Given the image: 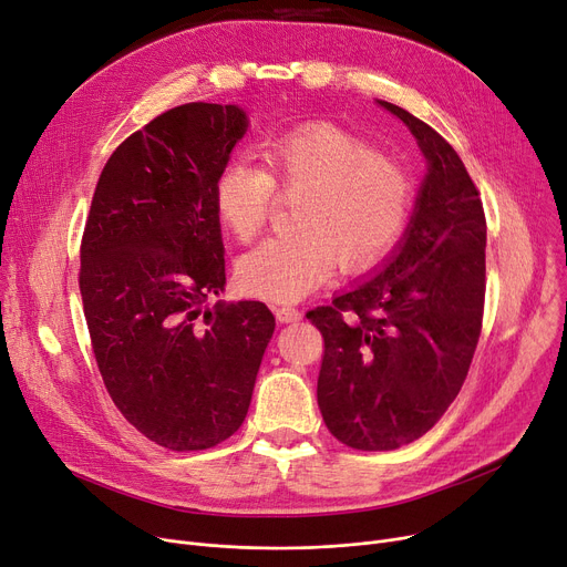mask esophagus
<instances>
[{
  "label": "esophagus",
  "instance_id": "1",
  "mask_svg": "<svg viewBox=\"0 0 567 567\" xmlns=\"http://www.w3.org/2000/svg\"><path fill=\"white\" fill-rule=\"evenodd\" d=\"M276 317H278V321L289 323V321H299L303 317V312L299 308H293V306H278Z\"/></svg>",
  "mask_w": 567,
  "mask_h": 567
}]
</instances>
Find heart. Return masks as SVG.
<instances>
[{
	"label": "heart",
	"instance_id": "obj_1",
	"mask_svg": "<svg viewBox=\"0 0 567 567\" xmlns=\"http://www.w3.org/2000/svg\"><path fill=\"white\" fill-rule=\"evenodd\" d=\"M278 197H296L293 234L274 236L236 264V280L271 303L299 301L338 264L361 271L400 238L413 197L409 169L336 126H306L266 140L259 167L229 161L214 182V212L236 241L266 225Z\"/></svg>",
	"mask_w": 567,
	"mask_h": 567
}]
</instances>
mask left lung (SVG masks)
<instances>
[{"label":"left lung","mask_w":567,"mask_h":567,"mask_svg":"<svg viewBox=\"0 0 567 567\" xmlns=\"http://www.w3.org/2000/svg\"><path fill=\"white\" fill-rule=\"evenodd\" d=\"M379 105L402 118L427 158L415 212L381 271L306 315L323 338V423L355 451H395L434 427L468 374L485 310L478 188L432 126Z\"/></svg>","instance_id":"obj_1"}]
</instances>
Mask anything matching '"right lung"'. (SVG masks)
<instances>
[{
	"mask_svg": "<svg viewBox=\"0 0 567 567\" xmlns=\"http://www.w3.org/2000/svg\"><path fill=\"white\" fill-rule=\"evenodd\" d=\"M246 128L236 105L158 114L107 158L82 234L80 293L105 389L137 432L176 453L241 427L276 329L259 301L204 310L225 287L214 182Z\"/></svg>",
	"mask_w": 567,
	"mask_h": 567,
	"instance_id": "add662e5",
	"label": "right lung"
}]
</instances>
